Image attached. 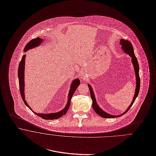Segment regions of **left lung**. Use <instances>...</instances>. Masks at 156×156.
<instances>
[{
    "mask_svg": "<svg viewBox=\"0 0 156 156\" xmlns=\"http://www.w3.org/2000/svg\"><path fill=\"white\" fill-rule=\"evenodd\" d=\"M120 44L121 45V49L123 50V51L125 53L127 54L128 55H129L130 56V57L131 58V62L133 65L134 67V72H135V75H136V90H135V93L134 94V97L133 99V101L131 102V103L130 104V105H129V107L127 108V109L126 110V111H125L122 114H121L120 115H117V116H114V115H110L107 113H106L105 112H104V110H102V108H101L99 107V106L98 105V104H97L96 101V98L94 94V90L92 89V86H90V84H88L89 90H90V96H91V98L92 99V107L94 108V112L100 116L104 118H117V117H119L121 116L122 115H124L125 114L128 110L129 109L131 108V107L132 106V105L133 104L136 98L137 97L139 92L140 90V78H139V64L137 60V58L135 56L134 52V49L133 48V46L131 43L130 41H128V40H125L124 39H121L120 40Z\"/></svg>",
    "mask_w": 156,
    "mask_h": 156,
    "instance_id": "obj_1",
    "label": "left lung"
}]
</instances>
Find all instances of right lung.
<instances>
[{"mask_svg": "<svg viewBox=\"0 0 156 156\" xmlns=\"http://www.w3.org/2000/svg\"><path fill=\"white\" fill-rule=\"evenodd\" d=\"M43 40L41 39L40 37H37L36 38H34L33 40H31L30 42L27 43L26 45L25 49H24V52L28 51L29 49H31L32 48H34L37 46H38L40 45V44L43 42ZM25 58H26V55H23L22 58V60L20 61L19 66V70H18V77H19V87H20V94L22 98V99L25 103V104L29 107L32 111L33 110L31 108V107L29 106L27 102V101L25 100ZM80 84V81L78 78H76L74 80L72 81L70 87V90L68 94V100H67V103L65 107L62 109V110L57 112V113H35L33 112L35 115L38 116L39 117L46 119V120H53V119H58L61 117H62L63 115H64L67 110L69 108L70 105V101L71 98L73 96V94L75 93L76 89L78 87V86Z\"/></svg>", "mask_w": 156, "mask_h": 156, "instance_id": "1", "label": "right lung"}]
</instances>
